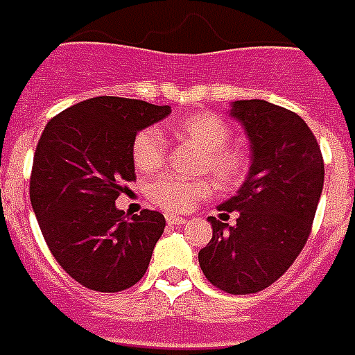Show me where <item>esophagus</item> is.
I'll use <instances>...</instances> for the list:
<instances>
[{
	"mask_svg": "<svg viewBox=\"0 0 355 355\" xmlns=\"http://www.w3.org/2000/svg\"><path fill=\"white\" fill-rule=\"evenodd\" d=\"M166 222L170 223V225H182V223H185L187 220L185 218H182V216H173V214H166Z\"/></svg>",
	"mask_w": 355,
	"mask_h": 355,
	"instance_id": "esophagus-1",
	"label": "esophagus"
}]
</instances>
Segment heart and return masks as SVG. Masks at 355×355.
<instances>
[{
	"label": "heart",
	"instance_id": "1",
	"mask_svg": "<svg viewBox=\"0 0 355 355\" xmlns=\"http://www.w3.org/2000/svg\"><path fill=\"white\" fill-rule=\"evenodd\" d=\"M170 130L175 137L202 150L200 172L212 173L223 189H235L245 182L250 170V155L243 145L227 143L231 128L222 116L214 112H193L178 118ZM168 145L158 128H143L135 133L132 143V160L139 172H155L164 164ZM210 180H180L162 175L147 185V197L153 205L166 212H189L212 195Z\"/></svg>",
	"mask_w": 355,
	"mask_h": 355
}]
</instances>
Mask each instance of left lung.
Segmentation results:
<instances>
[{"label":"left lung","mask_w":355,"mask_h":355,"mask_svg":"<svg viewBox=\"0 0 355 355\" xmlns=\"http://www.w3.org/2000/svg\"><path fill=\"white\" fill-rule=\"evenodd\" d=\"M231 116L250 139L252 166L235 197L218 210L237 223L208 218L212 239L198 263L216 288L252 294L268 288L302 252L310 237L325 166L318 139L296 112L262 99L235 101Z\"/></svg>","instance_id":"obj_1"}]
</instances>
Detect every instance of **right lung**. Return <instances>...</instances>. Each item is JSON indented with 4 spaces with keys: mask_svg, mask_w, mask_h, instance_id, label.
<instances>
[{
    "mask_svg": "<svg viewBox=\"0 0 355 355\" xmlns=\"http://www.w3.org/2000/svg\"><path fill=\"white\" fill-rule=\"evenodd\" d=\"M168 114V105L103 95L53 116L37 141L30 202L53 258L85 288L120 293L149 268L164 216L130 218L114 200L135 180V133Z\"/></svg>",
    "mask_w": 355,
    "mask_h": 355,
    "instance_id": "obj_1",
    "label": "right lung"
}]
</instances>
